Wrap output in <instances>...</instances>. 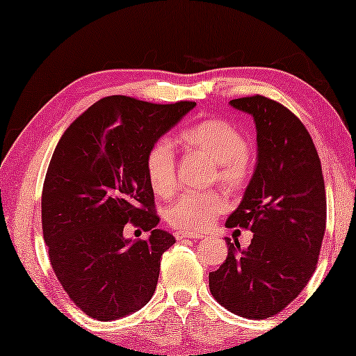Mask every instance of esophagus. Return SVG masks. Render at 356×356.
Returning <instances> with one entry per match:
<instances>
[{"label":"esophagus","mask_w":356,"mask_h":356,"mask_svg":"<svg viewBox=\"0 0 356 356\" xmlns=\"http://www.w3.org/2000/svg\"><path fill=\"white\" fill-rule=\"evenodd\" d=\"M175 238H177V240H186V238H192V240H195V238H203V235L202 233H195V232L177 230L175 232Z\"/></svg>","instance_id":"1"}]
</instances>
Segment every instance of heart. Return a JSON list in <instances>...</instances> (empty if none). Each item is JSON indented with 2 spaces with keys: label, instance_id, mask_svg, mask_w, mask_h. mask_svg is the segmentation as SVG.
<instances>
[{
  "label": "heart",
  "instance_id": "obj_1",
  "mask_svg": "<svg viewBox=\"0 0 356 356\" xmlns=\"http://www.w3.org/2000/svg\"><path fill=\"white\" fill-rule=\"evenodd\" d=\"M186 148L214 162V177L232 189H240L249 178L248 142L238 127L220 118H207L186 127L178 136ZM148 183L157 197H170L177 188V162L172 145L159 140L149 148L145 161ZM227 209L219 192H188L168 207L167 220L179 230L203 232Z\"/></svg>",
  "mask_w": 356,
  "mask_h": 356
}]
</instances>
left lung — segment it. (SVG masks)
<instances>
[{
  "label": "left lung",
  "instance_id": "8db88e82",
  "mask_svg": "<svg viewBox=\"0 0 356 356\" xmlns=\"http://www.w3.org/2000/svg\"><path fill=\"white\" fill-rule=\"evenodd\" d=\"M230 106L254 118L257 162L225 225L254 236L246 249L225 238L229 254L209 273V290L225 309L261 320L290 305L316 271L326 225L325 183L309 132L289 108L259 95Z\"/></svg>",
  "mask_w": 356,
  "mask_h": 356
}]
</instances>
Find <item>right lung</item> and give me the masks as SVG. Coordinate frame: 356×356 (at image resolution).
I'll return each mask as SVG.
<instances>
[{"mask_svg": "<svg viewBox=\"0 0 356 356\" xmlns=\"http://www.w3.org/2000/svg\"><path fill=\"white\" fill-rule=\"evenodd\" d=\"M197 106L108 96L58 142L42 189V232L58 281L86 316L112 322L147 305L175 236L157 229L145 161L149 148ZM131 222L147 241L124 236Z\"/></svg>", "mask_w": 356, "mask_h": 356, "instance_id": "obj_1", "label": "right lung"}]
</instances>
